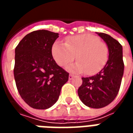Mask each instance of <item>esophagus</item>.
I'll return each mask as SVG.
<instances>
[{
  "instance_id": "1",
  "label": "esophagus",
  "mask_w": 133,
  "mask_h": 133,
  "mask_svg": "<svg viewBox=\"0 0 133 133\" xmlns=\"http://www.w3.org/2000/svg\"><path fill=\"white\" fill-rule=\"evenodd\" d=\"M73 76H74V75H72V74H70V75H69V80H72V78H73Z\"/></svg>"
}]
</instances>
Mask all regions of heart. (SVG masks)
<instances>
[{"label": "heart", "mask_w": 133, "mask_h": 133, "mask_svg": "<svg viewBox=\"0 0 133 133\" xmlns=\"http://www.w3.org/2000/svg\"><path fill=\"white\" fill-rule=\"evenodd\" d=\"M52 58L56 63L65 67L75 60L78 61L68 66L74 72H85L87 75L98 73L108 60V48L105 43L92 34H81L68 37L65 44L55 42L51 48Z\"/></svg>", "instance_id": "b5f03b06"}]
</instances>
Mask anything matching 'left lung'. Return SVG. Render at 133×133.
Instances as JSON below:
<instances>
[{
  "label": "left lung",
  "mask_w": 133,
  "mask_h": 133,
  "mask_svg": "<svg viewBox=\"0 0 133 133\" xmlns=\"http://www.w3.org/2000/svg\"><path fill=\"white\" fill-rule=\"evenodd\" d=\"M97 33L108 45V61L98 74L82 78L83 83L78 90L81 101L92 108H104L114 100L119 92L124 72L121 44L106 33Z\"/></svg>",
  "instance_id": "1"
}]
</instances>
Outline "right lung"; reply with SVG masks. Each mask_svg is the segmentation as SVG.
Masks as SVG:
<instances>
[{
	"mask_svg": "<svg viewBox=\"0 0 133 133\" xmlns=\"http://www.w3.org/2000/svg\"><path fill=\"white\" fill-rule=\"evenodd\" d=\"M58 33L46 30L33 31L16 46L14 78L22 99L35 109L45 110L58 100L69 73L58 65L51 48Z\"/></svg>",
	"mask_w": 133,
	"mask_h": 133,
	"instance_id": "1",
	"label": "right lung"
}]
</instances>
